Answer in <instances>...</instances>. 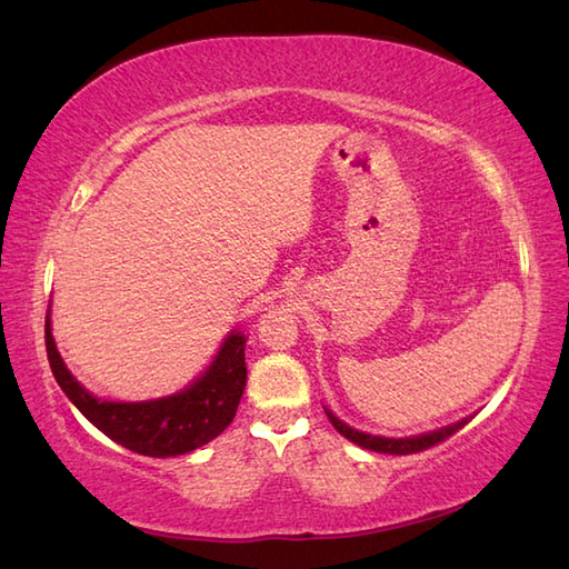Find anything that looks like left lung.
I'll return each instance as SVG.
<instances>
[{"label": "left lung", "instance_id": "1", "mask_svg": "<svg viewBox=\"0 0 569 569\" xmlns=\"http://www.w3.org/2000/svg\"><path fill=\"white\" fill-rule=\"evenodd\" d=\"M325 412L329 417V421H332V427L345 436V439H349L351 443L361 446V448H368V451H376V453H388V456H407V453H417V451H425V448L429 446H436L446 441L448 436H453L458 429H463L468 421L475 417H463L453 421V425H446L441 429H433V431H425V433H415V436H400V439H395V436H378V433H368V431H359L349 427L347 421H341L332 409L325 407Z\"/></svg>", "mask_w": 569, "mask_h": 569}]
</instances>
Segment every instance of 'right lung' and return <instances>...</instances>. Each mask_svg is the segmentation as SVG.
<instances>
[{
  "label": "right lung",
  "mask_w": 569,
  "mask_h": 569,
  "mask_svg": "<svg viewBox=\"0 0 569 569\" xmlns=\"http://www.w3.org/2000/svg\"><path fill=\"white\" fill-rule=\"evenodd\" d=\"M244 347L247 335L242 329H232L206 371L179 392L140 402L106 400L89 392L72 376L52 339L50 308L46 315L50 371L68 400L111 441L152 458L191 453L230 427L247 386Z\"/></svg>",
  "instance_id": "obj_1"
}]
</instances>
